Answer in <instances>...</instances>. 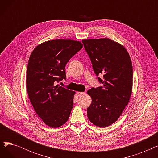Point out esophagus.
Segmentation results:
<instances>
[{
	"instance_id": "esophagus-1",
	"label": "esophagus",
	"mask_w": 158,
	"mask_h": 158,
	"mask_svg": "<svg viewBox=\"0 0 158 158\" xmlns=\"http://www.w3.org/2000/svg\"><path fill=\"white\" fill-rule=\"evenodd\" d=\"M77 95H79V96H81V95H84L85 94V92H77Z\"/></svg>"
}]
</instances>
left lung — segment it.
I'll return each instance as SVG.
<instances>
[{"mask_svg": "<svg viewBox=\"0 0 158 158\" xmlns=\"http://www.w3.org/2000/svg\"><path fill=\"white\" fill-rule=\"evenodd\" d=\"M97 76L103 74L102 86L88 90L92 104L87 108L89 120L98 127L117 121L132 94V66L126 48L109 38L82 40Z\"/></svg>", "mask_w": 158, "mask_h": 158, "instance_id": "obj_1", "label": "left lung"}]
</instances>
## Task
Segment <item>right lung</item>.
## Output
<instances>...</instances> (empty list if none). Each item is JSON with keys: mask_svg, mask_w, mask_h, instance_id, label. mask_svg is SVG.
<instances>
[{"mask_svg": "<svg viewBox=\"0 0 158 158\" xmlns=\"http://www.w3.org/2000/svg\"><path fill=\"white\" fill-rule=\"evenodd\" d=\"M79 41L53 40L35 47L31 54L26 88L33 108L49 127L57 128L67 122L76 92L56 85L66 79L65 66L82 48Z\"/></svg>", "mask_w": 158, "mask_h": 158, "instance_id": "right-lung-1", "label": "right lung"}]
</instances>
